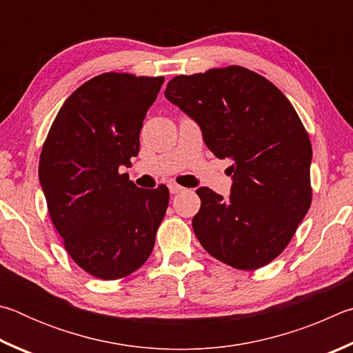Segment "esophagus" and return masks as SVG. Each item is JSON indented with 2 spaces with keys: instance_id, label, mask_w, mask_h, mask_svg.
I'll return each mask as SVG.
<instances>
[{
  "instance_id": "obj_1",
  "label": "esophagus",
  "mask_w": 353,
  "mask_h": 353,
  "mask_svg": "<svg viewBox=\"0 0 353 353\" xmlns=\"http://www.w3.org/2000/svg\"><path fill=\"white\" fill-rule=\"evenodd\" d=\"M169 190H170V194H181L183 190H184V188L183 186H180V184H175V183H170L169 184Z\"/></svg>"
}]
</instances>
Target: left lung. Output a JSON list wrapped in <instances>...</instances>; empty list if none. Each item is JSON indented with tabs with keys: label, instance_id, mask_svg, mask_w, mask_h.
Returning <instances> with one entry per match:
<instances>
[{
	"label": "left lung",
	"instance_id": "8db88e82",
	"mask_svg": "<svg viewBox=\"0 0 353 353\" xmlns=\"http://www.w3.org/2000/svg\"><path fill=\"white\" fill-rule=\"evenodd\" d=\"M164 94L199 122L215 157L232 161L230 199L196 190L199 242L237 270L273 262L312 205V144L292 102L268 79L239 65L181 74Z\"/></svg>",
	"mask_w": 353,
	"mask_h": 353
}]
</instances>
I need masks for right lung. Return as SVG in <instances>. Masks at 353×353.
I'll return each mask as SVG.
<instances>
[{
    "mask_svg": "<svg viewBox=\"0 0 353 353\" xmlns=\"http://www.w3.org/2000/svg\"><path fill=\"white\" fill-rule=\"evenodd\" d=\"M164 77L103 72L61 105L43 142L39 178L65 250L86 273L127 277L145 263L169 189H141L119 173L139 153L147 110Z\"/></svg>",
    "mask_w": 353,
    "mask_h": 353,
    "instance_id": "right-lung-1",
    "label": "right lung"
}]
</instances>
